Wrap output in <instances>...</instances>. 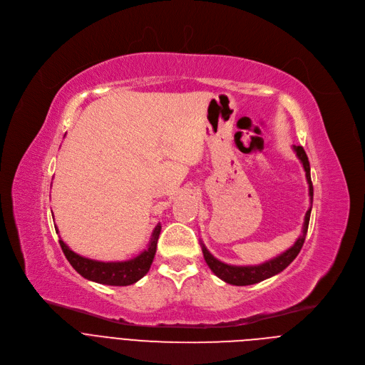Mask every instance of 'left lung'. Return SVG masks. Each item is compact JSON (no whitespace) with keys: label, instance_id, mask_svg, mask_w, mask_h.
Returning a JSON list of instances; mask_svg holds the SVG:
<instances>
[{"label":"left lung","instance_id":"8db88e82","mask_svg":"<svg viewBox=\"0 0 365 365\" xmlns=\"http://www.w3.org/2000/svg\"><path fill=\"white\" fill-rule=\"evenodd\" d=\"M298 158L302 160L303 168L306 170V178L309 182V190H310V196H313V183H312V178H310V163H309V157L304 151V148L302 145L294 147ZM310 212L312 208L307 211L306 214V220H304V228H303V236L297 240V243L288 249L285 253H282L281 256L264 262L262 264H257V267H231V264L222 263L218 259H215L207 249L205 246H202V253L205 257V262L210 267V269L222 281L231 284V285H252L256 282H260L263 279H267L269 277H274L277 274H279L281 271H284L288 264L297 257V255L300 253L304 240H306V235H307V228H309V221H310Z\"/></svg>","mask_w":365,"mask_h":365}]
</instances>
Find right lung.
I'll return each mask as SVG.
<instances>
[{"mask_svg": "<svg viewBox=\"0 0 365 365\" xmlns=\"http://www.w3.org/2000/svg\"><path fill=\"white\" fill-rule=\"evenodd\" d=\"M160 231H161V225L158 224L154 230L148 249L143 252L140 256H137L135 259H130L126 262H97L74 253L62 240H59V245L65 257L68 259L71 267L81 277L98 284L125 287V285L137 282L150 271V267L155 255Z\"/></svg>", "mask_w": 365, "mask_h": 365, "instance_id": "add662e5", "label": "right lung"}]
</instances>
